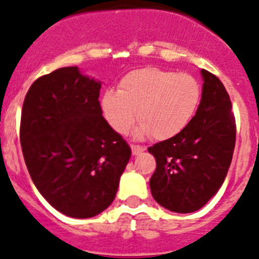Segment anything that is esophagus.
Listing matches in <instances>:
<instances>
[{
	"mask_svg": "<svg viewBox=\"0 0 259 259\" xmlns=\"http://www.w3.org/2000/svg\"><path fill=\"white\" fill-rule=\"evenodd\" d=\"M144 151H146V148H144V147L134 146V144H133V146H132V153H133V156H138V154L142 153V152H144Z\"/></svg>",
	"mask_w": 259,
	"mask_h": 259,
	"instance_id": "34e87169",
	"label": "esophagus"
}]
</instances>
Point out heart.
Segmentation results:
<instances>
[{"mask_svg": "<svg viewBox=\"0 0 259 259\" xmlns=\"http://www.w3.org/2000/svg\"><path fill=\"white\" fill-rule=\"evenodd\" d=\"M200 101L202 87L193 75L144 67L127 72L117 92L106 91L100 105L107 124L118 134H126L138 116V135L167 141L187 129Z\"/></svg>", "mask_w": 259, "mask_h": 259, "instance_id": "obj_1", "label": "heart"}]
</instances>
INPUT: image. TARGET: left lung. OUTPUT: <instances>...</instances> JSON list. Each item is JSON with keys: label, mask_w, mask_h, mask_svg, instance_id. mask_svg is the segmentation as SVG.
Wrapping results in <instances>:
<instances>
[{"label": "left lung", "mask_w": 259, "mask_h": 259, "mask_svg": "<svg viewBox=\"0 0 259 259\" xmlns=\"http://www.w3.org/2000/svg\"><path fill=\"white\" fill-rule=\"evenodd\" d=\"M202 101L187 129L149 147L157 167L149 180L159 206L176 213L202 208L221 188L235 147V117L216 75L200 70Z\"/></svg>", "instance_id": "left-lung-1"}]
</instances>
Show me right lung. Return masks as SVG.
Instances as JSON below:
<instances>
[{"instance_id": "1", "label": "right lung", "mask_w": 259, "mask_h": 259, "mask_svg": "<svg viewBox=\"0 0 259 259\" xmlns=\"http://www.w3.org/2000/svg\"><path fill=\"white\" fill-rule=\"evenodd\" d=\"M101 81L78 66L31 84L21 111L20 143L30 178L55 209L74 219L113 202L132 149L103 118Z\"/></svg>"}]
</instances>
